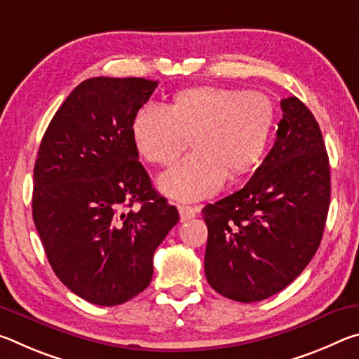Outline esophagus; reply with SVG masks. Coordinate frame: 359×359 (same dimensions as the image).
Listing matches in <instances>:
<instances>
[{
    "mask_svg": "<svg viewBox=\"0 0 359 359\" xmlns=\"http://www.w3.org/2000/svg\"><path fill=\"white\" fill-rule=\"evenodd\" d=\"M199 208H191V205H179V214H180V220L187 222L190 218H194L198 215Z\"/></svg>",
    "mask_w": 359,
    "mask_h": 359,
    "instance_id": "esophagus-1",
    "label": "esophagus"
}]
</instances>
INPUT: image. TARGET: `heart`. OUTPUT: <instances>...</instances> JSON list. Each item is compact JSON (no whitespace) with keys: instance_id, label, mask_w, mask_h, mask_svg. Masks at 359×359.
<instances>
[{"instance_id":"b5f03b06","label":"heart","mask_w":359,"mask_h":359,"mask_svg":"<svg viewBox=\"0 0 359 359\" xmlns=\"http://www.w3.org/2000/svg\"><path fill=\"white\" fill-rule=\"evenodd\" d=\"M274 121L264 93L205 85L179 92L171 106L145 102L131 120V137L145 160L169 165L193 135L196 150L163 174L158 187L169 198L198 201L220 191L229 171L238 175L257 166Z\"/></svg>"}]
</instances>
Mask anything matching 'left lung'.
Listing matches in <instances>:
<instances>
[{
	"mask_svg": "<svg viewBox=\"0 0 359 359\" xmlns=\"http://www.w3.org/2000/svg\"><path fill=\"white\" fill-rule=\"evenodd\" d=\"M274 147L242 190L203 209L204 271L217 293L257 302L278 293L311 263L331 199L321 130L296 96L280 101Z\"/></svg>",
	"mask_w": 359,
	"mask_h": 359,
	"instance_id": "1",
	"label": "left lung"
}]
</instances>
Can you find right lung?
Listing matches in <instances>:
<instances>
[{
  "label": "right lung",
  "instance_id": "1",
  "mask_svg": "<svg viewBox=\"0 0 359 359\" xmlns=\"http://www.w3.org/2000/svg\"><path fill=\"white\" fill-rule=\"evenodd\" d=\"M156 85L141 77L79 83L48 123L34 163L33 220L48 263L96 306H118L149 287L156 247L179 222L131 137V120Z\"/></svg>",
  "mask_w": 359,
  "mask_h": 359
}]
</instances>
